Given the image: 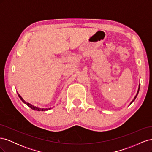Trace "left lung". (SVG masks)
<instances>
[{
    "mask_svg": "<svg viewBox=\"0 0 152 152\" xmlns=\"http://www.w3.org/2000/svg\"><path fill=\"white\" fill-rule=\"evenodd\" d=\"M140 84H139V87H138V89H137V93H136V95L135 96V97L134 98V99H132V102L130 103V104L133 102H134V101L135 100V99L136 98V97H137V94H138V93H139V91H140ZM129 104V105H130Z\"/></svg>",
    "mask_w": 152,
    "mask_h": 152,
    "instance_id": "left-lung-1",
    "label": "left lung"
}]
</instances>
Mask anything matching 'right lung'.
Listing matches in <instances>:
<instances>
[{"instance_id": "obj_1", "label": "right lung", "mask_w": 152, "mask_h": 152, "mask_svg": "<svg viewBox=\"0 0 152 152\" xmlns=\"http://www.w3.org/2000/svg\"><path fill=\"white\" fill-rule=\"evenodd\" d=\"M18 93V96H19V98H20V99L25 104H26L27 106H28V107H29L30 108H31L32 110H37V111H47V110H50V109H51V108H39V107H35L34 105H32L31 104H30V103H27V102H26L22 98V97L21 96L18 94V93Z\"/></svg>"}]
</instances>
